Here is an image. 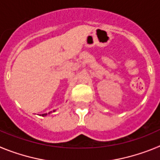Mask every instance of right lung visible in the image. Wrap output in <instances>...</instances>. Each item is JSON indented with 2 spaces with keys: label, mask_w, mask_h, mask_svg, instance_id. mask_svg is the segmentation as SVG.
<instances>
[{
  "label": "right lung",
  "mask_w": 160,
  "mask_h": 160,
  "mask_svg": "<svg viewBox=\"0 0 160 160\" xmlns=\"http://www.w3.org/2000/svg\"><path fill=\"white\" fill-rule=\"evenodd\" d=\"M54 111H53V112H54ZM46 115H47V114H42V116H46Z\"/></svg>",
  "instance_id": "1"
}]
</instances>
